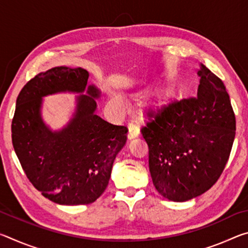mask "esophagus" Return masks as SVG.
Returning <instances> with one entry per match:
<instances>
[{
  "label": "esophagus",
  "instance_id": "esophagus-1",
  "mask_svg": "<svg viewBox=\"0 0 248 248\" xmlns=\"http://www.w3.org/2000/svg\"><path fill=\"white\" fill-rule=\"evenodd\" d=\"M128 128H129L128 138H129L130 140L134 139V138H137V137L140 134V128H139V125H138L136 123H134V121H131V123L129 124Z\"/></svg>",
  "mask_w": 248,
  "mask_h": 248
}]
</instances>
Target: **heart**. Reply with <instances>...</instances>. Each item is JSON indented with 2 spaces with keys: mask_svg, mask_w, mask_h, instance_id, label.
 <instances>
[{
  "mask_svg": "<svg viewBox=\"0 0 248 248\" xmlns=\"http://www.w3.org/2000/svg\"><path fill=\"white\" fill-rule=\"evenodd\" d=\"M111 102L116 104V105H120L121 104V98L119 97V96H114V97L111 98Z\"/></svg>",
  "mask_w": 248,
  "mask_h": 248,
  "instance_id": "1",
  "label": "heart"
}]
</instances>
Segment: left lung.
<instances>
[{
    "instance_id": "obj_1",
    "label": "left lung",
    "mask_w": 248,
    "mask_h": 248,
    "mask_svg": "<svg viewBox=\"0 0 248 248\" xmlns=\"http://www.w3.org/2000/svg\"><path fill=\"white\" fill-rule=\"evenodd\" d=\"M197 96L150 108L142 136L153 185L176 202L196 198L219 179L235 138L234 111L223 82L200 63Z\"/></svg>"
}]
</instances>
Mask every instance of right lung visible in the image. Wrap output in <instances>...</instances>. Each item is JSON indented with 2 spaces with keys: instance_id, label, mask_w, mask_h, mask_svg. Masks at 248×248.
<instances>
[{
  "instance_id": "1",
  "label": "right lung",
  "mask_w": 248,
  "mask_h": 248,
  "mask_svg": "<svg viewBox=\"0 0 248 248\" xmlns=\"http://www.w3.org/2000/svg\"><path fill=\"white\" fill-rule=\"evenodd\" d=\"M82 68L56 66L37 74L20 91L12 142L25 174L46 198L59 204H89L106 189L114 161L127 142V127L96 115L100 91ZM73 93L76 108L63 128L43 121V97Z\"/></svg>"
}]
</instances>
